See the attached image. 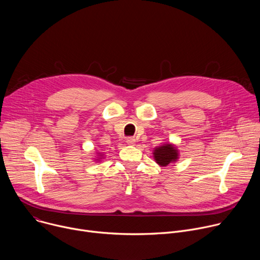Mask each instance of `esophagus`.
<instances>
[{
    "instance_id": "esophagus-1",
    "label": "esophagus",
    "mask_w": 260,
    "mask_h": 260,
    "mask_svg": "<svg viewBox=\"0 0 260 260\" xmlns=\"http://www.w3.org/2000/svg\"><path fill=\"white\" fill-rule=\"evenodd\" d=\"M135 143H136V139L135 138L129 137V138L126 139V144L127 145H135Z\"/></svg>"
}]
</instances>
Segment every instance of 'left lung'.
Here are the masks:
<instances>
[{"label": "left lung", "instance_id": "obj_1", "mask_svg": "<svg viewBox=\"0 0 260 260\" xmlns=\"http://www.w3.org/2000/svg\"><path fill=\"white\" fill-rule=\"evenodd\" d=\"M153 154L156 162L162 167H166L169 164L176 161V159L178 158L177 149L170 144H166L158 148H155Z\"/></svg>", "mask_w": 260, "mask_h": 260}]
</instances>
